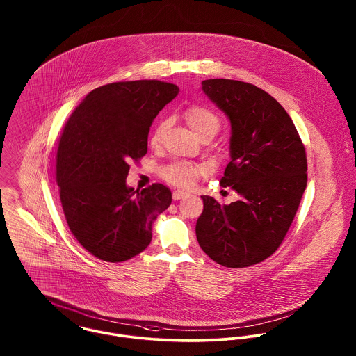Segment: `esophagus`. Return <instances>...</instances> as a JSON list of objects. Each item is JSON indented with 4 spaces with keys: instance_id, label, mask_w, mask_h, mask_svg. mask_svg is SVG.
Segmentation results:
<instances>
[{
    "instance_id": "obj_1",
    "label": "esophagus",
    "mask_w": 356,
    "mask_h": 356,
    "mask_svg": "<svg viewBox=\"0 0 356 356\" xmlns=\"http://www.w3.org/2000/svg\"><path fill=\"white\" fill-rule=\"evenodd\" d=\"M186 196H188V193L184 192V191H175V192L172 193L174 200H181V199H184V197H186Z\"/></svg>"
}]
</instances>
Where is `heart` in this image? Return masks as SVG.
Here are the masks:
<instances>
[{
    "mask_svg": "<svg viewBox=\"0 0 356 356\" xmlns=\"http://www.w3.org/2000/svg\"><path fill=\"white\" fill-rule=\"evenodd\" d=\"M185 119L189 127L200 138L205 136L213 137L220 130V126H222L220 116L205 105H191L189 108H186ZM164 130H165V122H160L154 126L149 138V143L152 147H157L161 143ZM203 171V167L199 164L189 163V161H174L161 168V177L177 186L191 188L197 182Z\"/></svg>",
    "mask_w": 356,
    "mask_h": 356,
    "instance_id": "b5f03b06",
    "label": "heart"
}]
</instances>
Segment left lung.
Returning <instances> with one entry per match:
<instances>
[{
    "label": "left lung",
    "mask_w": 356,
    "mask_h": 356,
    "mask_svg": "<svg viewBox=\"0 0 356 356\" xmlns=\"http://www.w3.org/2000/svg\"><path fill=\"white\" fill-rule=\"evenodd\" d=\"M202 85L232 123V160L220 186L240 200L220 205L202 196L197 241L213 261L248 267L274 254L293 222L307 186L305 144L288 112L260 88L233 79Z\"/></svg>",
    "instance_id": "obj_1"
}]
</instances>
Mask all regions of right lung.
Wrapping results in <instances>:
<instances>
[{"instance_id": "1", "label": "right lung", "mask_w": 356, "mask_h": 356, "mask_svg": "<svg viewBox=\"0 0 356 356\" xmlns=\"http://www.w3.org/2000/svg\"><path fill=\"white\" fill-rule=\"evenodd\" d=\"M179 89L156 79L113 82L92 90L68 118L58 138L56 182L76 241L104 261H124L152 240L156 218L171 191L153 184L127 188L131 161L148 152L153 119Z\"/></svg>"}]
</instances>
